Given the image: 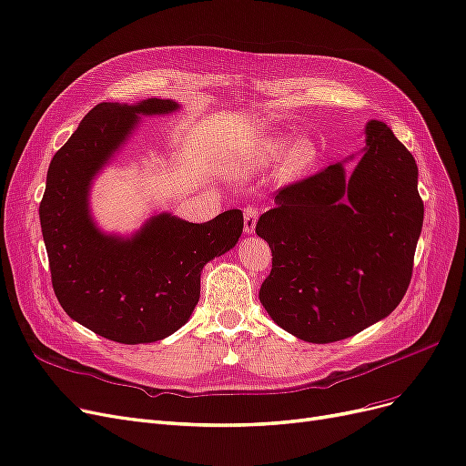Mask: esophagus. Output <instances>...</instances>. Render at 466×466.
<instances>
[{"instance_id":"esophagus-1","label":"esophagus","mask_w":466,"mask_h":466,"mask_svg":"<svg viewBox=\"0 0 466 466\" xmlns=\"http://www.w3.org/2000/svg\"><path fill=\"white\" fill-rule=\"evenodd\" d=\"M255 224H258V208L249 205V207L244 208V230H246V234L255 232Z\"/></svg>"}]
</instances>
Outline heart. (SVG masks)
I'll return each mask as SVG.
<instances>
[{"instance_id":"heart-1","label":"heart","mask_w":466,"mask_h":466,"mask_svg":"<svg viewBox=\"0 0 466 466\" xmlns=\"http://www.w3.org/2000/svg\"><path fill=\"white\" fill-rule=\"evenodd\" d=\"M284 157V172L299 176L309 170L318 160V147L309 139L290 141V137H273L263 141L255 148V160L261 164H273Z\"/></svg>"}]
</instances>
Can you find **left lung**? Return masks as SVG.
<instances>
[{"mask_svg":"<svg viewBox=\"0 0 466 466\" xmlns=\"http://www.w3.org/2000/svg\"><path fill=\"white\" fill-rule=\"evenodd\" d=\"M255 232L273 251L259 299L308 342L349 339L387 318L407 292L424 222L418 168L393 131L371 119L366 148L275 195Z\"/></svg>","mask_w":466,"mask_h":466,"instance_id":"obj_1","label":"left lung"}]
</instances>
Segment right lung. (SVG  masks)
<instances>
[{
  "instance_id": "obj_1",
  "label": "right lung",
  "mask_w": 466,
  "mask_h": 466,
  "mask_svg": "<svg viewBox=\"0 0 466 466\" xmlns=\"http://www.w3.org/2000/svg\"><path fill=\"white\" fill-rule=\"evenodd\" d=\"M177 102L148 98L102 102L54 155L40 201L52 287L71 319L122 344L167 339L182 327L201 294L203 267L242 236L239 208L203 224L170 213L151 217L129 238L96 228L88 191L139 124V116L170 114Z\"/></svg>"
}]
</instances>
